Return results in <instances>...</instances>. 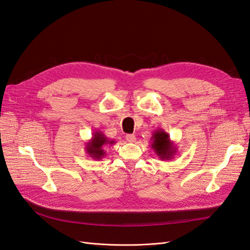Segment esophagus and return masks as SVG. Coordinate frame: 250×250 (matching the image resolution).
Returning a JSON list of instances; mask_svg holds the SVG:
<instances>
[{"instance_id":"34e87169","label":"esophagus","mask_w":250,"mask_h":250,"mask_svg":"<svg viewBox=\"0 0 250 250\" xmlns=\"http://www.w3.org/2000/svg\"><path fill=\"white\" fill-rule=\"evenodd\" d=\"M126 140H127V142H129V143H134L135 142V135L134 134H127L126 135Z\"/></svg>"}]
</instances>
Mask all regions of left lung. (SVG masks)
Listing matches in <instances>:
<instances>
[{
    "mask_svg": "<svg viewBox=\"0 0 250 250\" xmlns=\"http://www.w3.org/2000/svg\"><path fill=\"white\" fill-rule=\"evenodd\" d=\"M151 147H152L158 158L163 161H170L177 152V147L170 135L163 129H155L151 137Z\"/></svg>",
    "mask_w": 250,
    "mask_h": 250,
    "instance_id": "left-lung-1",
    "label": "left lung"
}]
</instances>
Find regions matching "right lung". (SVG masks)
<instances>
[{"label":"right lung","mask_w":250,"mask_h":250,"mask_svg":"<svg viewBox=\"0 0 250 250\" xmlns=\"http://www.w3.org/2000/svg\"><path fill=\"white\" fill-rule=\"evenodd\" d=\"M116 142L113 140H109L102 131L96 130L93 133V137L90 138L85 143V151L89 157L94 158V160H102V158L106 155V151L104 148L107 145L112 146Z\"/></svg>","instance_id":"add662e5"}]
</instances>
